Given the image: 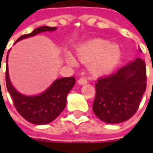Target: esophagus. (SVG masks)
Returning <instances> with one entry per match:
<instances>
[{
	"instance_id": "1",
	"label": "esophagus",
	"mask_w": 153,
	"mask_h": 153,
	"mask_svg": "<svg viewBox=\"0 0 153 153\" xmlns=\"http://www.w3.org/2000/svg\"><path fill=\"white\" fill-rule=\"evenodd\" d=\"M78 83L81 84V85L86 84V83H88V80L86 78H80V79H78Z\"/></svg>"
}]
</instances>
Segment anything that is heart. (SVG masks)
Wrapping results in <instances>:
<instances>
[{
    "label": "heart",
    "instance_id": "obj_1",
    "mask_svg": "<svg viewBox=\"0 0 153 153\" xmlns=\"http://www.w3.org/2000/svg\"><path fill=\"white\" fill-rule=\"evenodd\" d=\"M77 55L82 62H90L91 69L97 74H105L112 71L121 58V49L116 43H110L107 40L97 38L90 40L77 48ZM67 61L71 65L76 62L71 54L66 56Z\"/></svg>",
    "mask_w": 153,
    "mask_h": 153
}]
</instances>
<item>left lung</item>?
Instances as JSON below:
<instances>
[{"label":"left lung","mask_w":153,"mask_h":153,"mask_svg":"<svg viewBox=\"0 0 153 153\" xmlns=\"http://www.w3.org/2000/svg\"><path fill=\"white\" fill-rule=\"evenodd\" d=\"M93 104L94 114L103 122L119 123L132 117L146 88V69L137 58L117 72L103 76L95 83Z\"/></svg>","instance_id":"left-lung-1"}]
</instances>
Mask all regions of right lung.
I'll list each match as a JSON object with an SVG mask.
<instances>
[{"label":"right lung","instance_id":"right-lung-1","mask_svg":"<svg viewBox=\"0 0 153 153\" xmlns=\"http://www.w3.org/2000/svg\"><path fill=\"white\" fill-rule=\"evenodd\" d=\"M56 29V27H39L30 34L23 35L16 41V42L22 39L36 36L41 32L53 31ZM7 56L6 59V85L18 112L25 120L34 124L42 125L53 122L65 107L68 93L76 83L75 77L70 76L57 79L41 94L36 96H26L17 91L10 82L7 68Z\"/></svg>","mask_w":153,"mask_h":153}]
</instances>
